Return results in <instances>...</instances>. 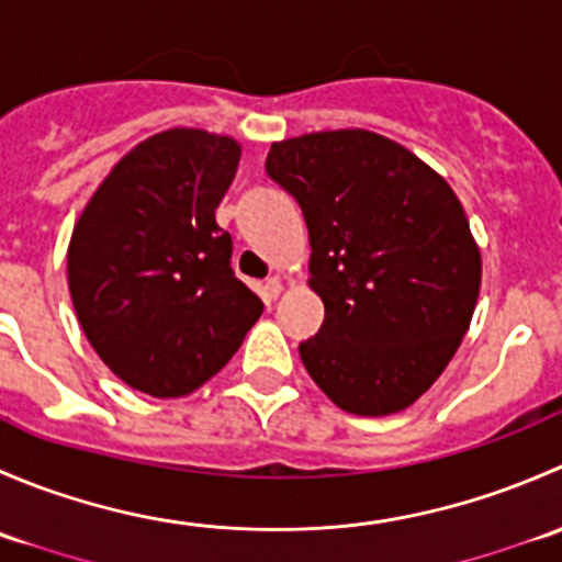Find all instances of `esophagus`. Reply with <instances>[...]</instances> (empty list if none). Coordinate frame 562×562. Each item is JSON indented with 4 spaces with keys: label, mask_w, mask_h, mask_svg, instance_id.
<instances>
[{
    "label": "esophagus",
    "mask_w": 562,
    "mask_h": 562,
    "mask_svg": "<svg viewBox=\"0 0 562 562\" xmlns=\"http://www.w3.org/2000/svg\"><path fill=\"white\" fill-rule=\"evenodd\" d=\"M282 291H285V280H282V277H269V280H266V293H269L271 299L280 296Z\"/></svg>",
    "instance_id": "1"
}]
</instances>
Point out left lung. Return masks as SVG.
Wrapping results in <instances>:
<instances>
[{
	"instance_id": "left-lung-1",
	"label": "left lung",
	"mask_w": 562,
	"mask_h": 562,
	"mask_svg": "<svg viewBox=\"0 0 562 562\" xmlns=\"http://www.w3.org/2000/svg\"><path fill=\"white\" fill-rule=\"evenodd\" d=\"M266 173L310 231L307 282L326 307L299 345L310 378L353 416L411 407L454 359L479 302L481 252L457 192L359 127L277 140Z\"/></svg>"
}]
</instances>
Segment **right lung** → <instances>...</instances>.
Wrapping results in <instances>:
<instances>
[{
	"mask_svg": "<svg viewBox=\"0 0 562 562\" xmlns=\"http://www.w3.org/2000/svg\"><path fill=\"white\" fill-rule=\"evenodd\" d=\"M241 144L171 127L140 140L100 181L70 247L67 285L94 353L149 396H184L223 370L263 302L231 269L214 209Z\"/></svg>",
	"mask_w": 562,
	"mask_h": 562,
	"instance_id": "1",
	"label": "right lung"
}]
</instances>
